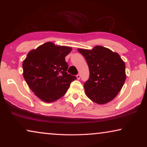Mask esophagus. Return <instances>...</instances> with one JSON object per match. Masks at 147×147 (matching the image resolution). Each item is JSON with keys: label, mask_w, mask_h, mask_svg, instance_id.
Listing matches in <instances>:
<instances>
[{"label": "esophagus", "mask_w": 147, "mask_h": 147, "mask_svg": "<svg viewBox=\"0 0 147 147\" xmlns=\"http://www.w3.org/2000/svg\"><path fill=\"white\" fill-rule=\"evenodd\" d=\"M76 77H77V78H78V80H80V77H81V76H80V74H78L77 76H76Z\"/></svg>", "instance_id": "1"}]
</instances>
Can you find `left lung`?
Wrapping results in <instances>:
<instances>
[{
    "mask_svg": "<svg viewBox=\"0 0 147 147\" xmlns=\"http://www.w3.org/2000/svg\"><path fill=\"white\" fill-rule=\"evenodd\" d=\"M87 61L90 77L84 83L86 96L98 104L108 103L121 90L126 80L125 63L116 52L97 45L78 49Z\"/></svg>",
    "mask_w": 147,
    "mask_h": 147,
    "instance_id": "8db88e82",
    "label": "left lung"
}]
</instances>
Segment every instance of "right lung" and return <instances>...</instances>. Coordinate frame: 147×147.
Returning <instances> with one entry per match:
<instances>
[{
	"mask_svg": "<svg viewBox=\"0 0 147 147\" xmlns=\"http://www.w3.org/2000/svg\"><path fill=\"white\" fill-rule=\"evenodd\" d=\"M71 49L47 42L30 51L23 61V77L32 92L43 102L59 99L71 82L77 79L67 73L68 64L65 57Z\"/></svg>",
	"mask_w": 147,
	"mask_h": 147,
	"instance_id": "right-lung-1",
	"label": "right lung"
}]
</instances>
